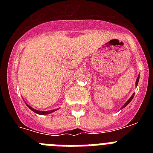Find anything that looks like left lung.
Listing matches in <instances>:
<instances>
[{"label":"left lung","instance_id":"left-lung-1","mask_svg":"<svg viewBox=\"0 0 153 153\" xmlns=\"http://www.w3.org/2000/svg\"><path fill=\"white\" fill-rule=\"evenodd\" d=\"M138 81H139V76H138V77H137V81H136V85H137V84H138ZM133 97H134V94H133V95L131 96V98H129V99H128V102H126V104L124 105V106H123V107H122V108H124V107H126V105H128V103H129V102H131V101H132V99H133Z\"/></svg>","mask_w":153,"mask_h":153}]
</instances>
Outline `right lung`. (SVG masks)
Here are the masks:
<instances>
[{
  "label": "right lung",
  "instance_id": "1",
  "mask_svg": "<svg viewBox=\"0 0 153 153\" xmlns=\"http://www.w3.org/2000/svg\"><path fill=\"white\" fill-rule=\"evenodd\" d=\"M27 106L29 107L30 109H32V111L35 112V113H36V114H41V115H44V114H51V113H52V112L55 111L56 109H55V110H50V111H39V110H36V109H32V107L29 106V105H27Z\"/></svg>",
  "mask_w": 153,
  "mask_h": 153
}]
</instances>
